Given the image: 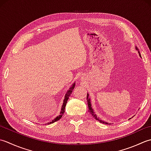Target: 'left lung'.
Returning a JSON list of instances; mask_svg holds the SVG:
<instances>
[{"label": "left lung", "instance_id": "obj_1", "mask_svg": "<svg viewBox=\"0 0 151 151\" xmlns=\"http://www.w3.org/2000/svg\"><path fill=\"white\" fill-rule=\"evenodd\" d=\"M136 50L138 51L139 50H138V48L137 47H136ZM138 53H139V56H141V55H140V53H139V51H138ZM88 96H89V94L87 93V104H88V112H90V113H91V115H93V117L96 119V120H97V121H100L101 123H103V124H108V123L107 122H105V121H102V120L101 119H99V117H98V116L95 114V113H94V111H93V107H92V105H91V100H90V98H88ZM109 124H110L109 123Z\"/></svg>", "mask_w": 151, "mask_h": 151}]
</instances>
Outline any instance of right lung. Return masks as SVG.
<instances>
[{"instance_id":"1","label":"right lung","mask_w":151,"mask_h":151,"mask_svg":"<svg viewBox=\"0 0 151 151\" xmlns=\"http://www.w3.org/2000/svg\"><path fill=\"white\" fill-rule=\"evenodd\" d=\"M75 84H76V83H73V84L72 85V86H71V87H70V88H69V90L67 91V93H66V95H65V96H64V101H63V106H62V108H61L60 113L59 115L57 116V117L55 118V119H54L51 122H47V124H52V123H53V122H56V121H58V120H59L61 117H62V116L63 115L64 113V109H65V107H66V105L67 101H68V98H69L70 96V95H71V94H72V93L73 88H74V87H75Z\"/></svg>"}]
</instances>
